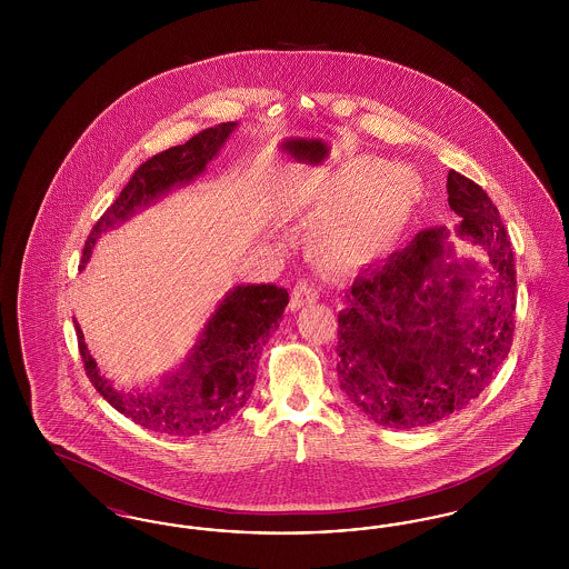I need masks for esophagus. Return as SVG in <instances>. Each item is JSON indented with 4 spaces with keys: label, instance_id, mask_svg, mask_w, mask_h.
I'll return each instance as SVG.
<instances>
[{
    "label": "esophagus",
    "instance_id": "1",
    "mask_svg": "<svg viewBox=\"0 0 569 569\" xmlns=\"http://www.w3.org/2000/svg\"><path fill=\"white\" fill-rule=\"evenodd\" d=\"M318 298H320V295H318V288H316L313 283H309V281L300 279V281H297L295 290H292V300H290V307L297 311V309L305 307V305H311V302H316Z\"/></svg>",
    "mask_w": 569,
    "mask_h": 569
}]
</instances>
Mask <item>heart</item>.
Masks as SVG:
<instances>
[{
  "label": "heart",
  "mask_w": 569,
  "mask_h": 569,
  "mask_svg": "<svg viewBox=\"0 0 569 569\" xmlns=\"http://www.w3.org/2000/svg\"><path fill=\"white\" fill-rule=\"evenodd\" d=\"M378 160H360L346 168L328 191H356L348 202L322 219L311 251L328 264L369 260L392 243L407 226L420 200V181L407 168L385 170Z\"/></svg>",
  "instance_id": "b5f03b06"
}]
</instances>
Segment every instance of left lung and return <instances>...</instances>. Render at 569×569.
Masks as SVG:
<instances>
[{"mask_svg": "<svg viewBox=\"0 0 569 569\" xmlns=\"http://www.w3.org/2000/svg\"><path fill=\"white\" fill-rule=\"evenodd\" d=\"M446 188L460 237L487 249L495 286L469 297L473 264H443L448 232L431 228L362 272L339 313V386L388 429L429 427L469 406L512 348L516 262L506 226L471 179L450 170Z\"/></svg>", "mask_w": 569, "mask_h": 569, "instance_id": "8db88e82", "label": "left lung"}]
</instances>
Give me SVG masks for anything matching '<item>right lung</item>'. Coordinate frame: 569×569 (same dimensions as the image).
<instances>
[{
  "label": "right lung",
  "mask_w": 569,
  "mask_h": 569,
  "mask_svg": "<svg viewBox=\"0 0 569 569\" xmlns=\"http://www.w3.org/2000/svg\"><path fill=\"white\" fill-rule=\"evenodd\" d=\"M234 128V121L207 128L191 136L186 144L170 147L140 163L87 237L81 269L102 232L170 188L193 181ZM288 300V290L277 286L234 288L204 326L188 362L174 376L163 379L158 390L149 392H123L102 378L84 346L81 326L77 325L84 373L110 406L142 429L174 437L211 433L249 401L262 346L279 328Z\"/></svg>",
  "instance_id": "right-lung-1"
}]
</instances>
